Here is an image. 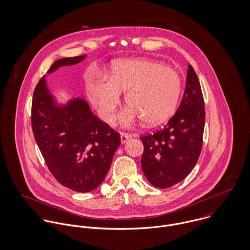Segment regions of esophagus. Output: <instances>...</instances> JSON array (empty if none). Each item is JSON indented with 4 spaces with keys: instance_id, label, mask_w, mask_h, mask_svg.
I'll return each instance as SVG.
<instances>
[{
    "instance_id": "34e87169",
    "label": "esophagus",
    "mask_w": 250,
    "mask_h": 250,
    "mask_svg": "<svg viewBox=\"0 0 250 250\" xmlns=\"http://www.w3.org/2000/svg\"><path fill=\"white\" fill-rule=\"evenodd\" d=\"M120 138H121V143H127L132 138V135L126 134V133H121L120 134Z\"/></svg>"
}]
</instances>
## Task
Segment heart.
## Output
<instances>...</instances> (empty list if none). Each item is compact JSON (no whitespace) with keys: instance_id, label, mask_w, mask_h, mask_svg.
Here are the masks:
<instances>
[{"instance_id":"1","label":"heart","mask_w":250,"mask_h":250,"mask_svg":"<svg viewBox=\"0 0 250 250\" xmlns=\"http://www.w3.org/2000/svg\"><path fill=\"white\" fill-rule=\"evenodd\" d=\"M107 81L96 79L86 83V93L102 119L113 123L121 93L131 107L124 117L126 123L143 118L147 124L167 119L178 104L182 82L173 67L150 59L121 60L112 63Z\"/></svg>"}]
</instances>
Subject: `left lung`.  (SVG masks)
Wrapping results in <instances>:
<instances>
[{
  "label": "left lung",
  "mask_w": 250,
  "mask_h": 250,
  "mask_svg": "<svg viewBox=\"0 0 250 250\" xmlns=\"http://www.w3.org/2000/svg\"><path fill=\"white\" fill-rule=\"evenodd\" d=\"M204 126L201 86L189 64L184 96L175 114L164 129L141 137L144 146L143 173L154 187L170 188L189 174L201 153Z\"/></svg>",
  "instance_id": "1"
}]
</instances>
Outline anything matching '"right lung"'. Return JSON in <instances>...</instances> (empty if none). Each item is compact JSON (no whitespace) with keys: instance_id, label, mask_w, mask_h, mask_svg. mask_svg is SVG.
Instances as JSON below:
<instances>
[{"instance_id":"add662e5","label":"right lung","mask_w":250,"mask_h":250,"mask_svg":"<svg viewBox=\"0 0 250 250\" xmlns=\"http://www.w3.org/2000/svg\"><path fill=\"white\" fill-rule=\"evenodd\" d=\"M86 55L56 61L47 74L83 62ZM46 76L36 85L32 106V127L46 165L57 181L79 192L100 186L120 145V135L93 114L83 98L58 103Z\"/></svg>"}]
</instances>
